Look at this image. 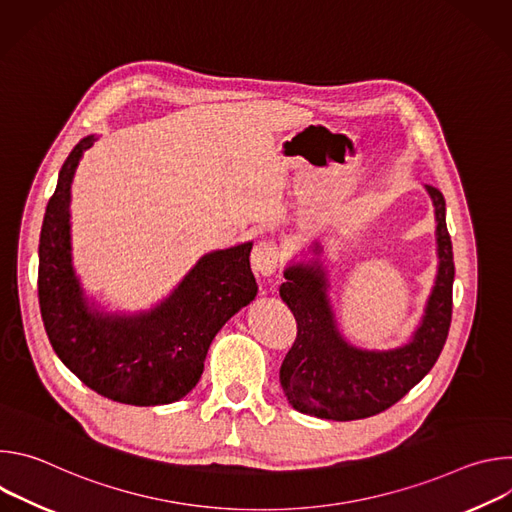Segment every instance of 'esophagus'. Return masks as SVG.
<instances>
[{"label":"esophagus","mask_w":512,"mask_h":512,"mask_svg":"<svg viewBox=\"0 0 512 512\" xmlns=\"http://www.w3.org/2000/svg\"><path fill=\"white\" fill-rule=\"evenodd\" d=\"M251 265L257 275L269 277L279 265V249L273 241H259L251 251Z\"/></svg>","instance_id":"1"}]
</instances>
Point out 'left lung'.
I'll return each instance as SVG.
<instances>
[{"mask_svg": "<svg viewBox=\"0 0 512 512\" xmlns=\"http://www.w3.org/2000/svg\"><path fill=\"white\" fill-rule=\"evenodd\" d=\"M435 206L437 275L413 338L391 350H362L342 338L328 298L324 269L289 265L279 296L294 312L298 336L285 354L279 383L291 407L334 421L377 415L405 397L435 364L452 322L454 253L444 194L425 186Z\"/></svg>", "mask_w": 512, "mask_h": 512, "instance_id": "8db88e82", "label": "left lung"}]
</instances>
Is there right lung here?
<instances>
[{
	"instance_id": "add662e5",
	"label": "right lung",
	"mask_w": 512,
	"mask_h": 512,
	"mask_svg": "<svg viewBox=\"0 0 512 512\" xmlns=\"http://www.w3.org/2000/svg\"><path fill=\"white\" fill-rule=\"evenodd\" d=\"M95 135L81 139L60 168L38 247V300L48 340L95 393L125 405H166L188 395L216 332L257 296L253 243L206 253L150 312H99L83 294L70 257V184Z\"/></svg>"
}]
</instances>
